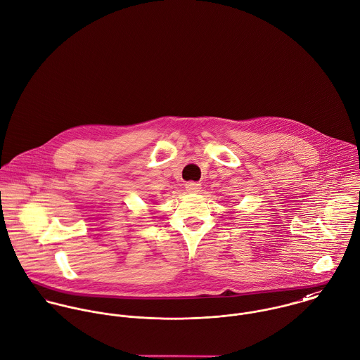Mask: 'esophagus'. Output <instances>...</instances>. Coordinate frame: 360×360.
<instances>
[{
	"mask_svg": "<svg viewBox=\"0 0 360 360\" xmlns=\"http://www.w3.org/2000/svg\"><path fill=\"white\" fill-rule=\"evenodd\" d=\"M185 188H186V191H188L189 193H198V192H200L202 185L198 184V182H188V184L185 185Z\"/></svg>",
	"mask_w": 360,
	"mask_h": 360,
	"instance_id": "obj_1",
	"label": "esophagus"
}]
</instances>
